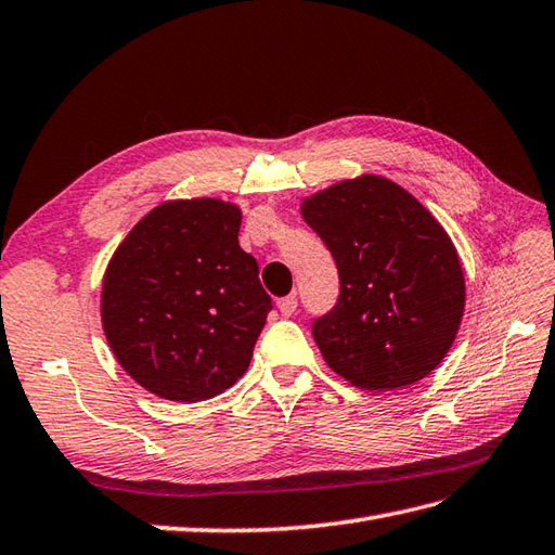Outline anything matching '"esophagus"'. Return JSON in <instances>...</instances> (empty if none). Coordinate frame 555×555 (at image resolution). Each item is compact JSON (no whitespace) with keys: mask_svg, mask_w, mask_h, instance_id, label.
Here are the masks:
<instances>
[{"mask_svg":"<svg viewBox=\"0 0 555 555\" xmlns=\"http://www.w3.org/2000/svg\"><path fill=\"white\" fill-rule=\"evenodd\" d=\"M276 307H279V312H281L283 317H293L295 309H298V298H295V295L291 293V295H286V298H281V300L276 302Z\"/></svg>","mask_w":555,"mask_h":555,"instance_id":"esophagus-1","label":"esophagus"}]
</instances>
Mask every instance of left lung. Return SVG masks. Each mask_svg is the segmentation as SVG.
I'll use <instances>...</instances> for the list:
<instances>
[{
	"label": "left lung",
	"instance_id": "8db88e82",
	"mask_svg": "<svg viewBox=\"0 0 555 555\" xmlns=\"http://www.w3.org/2000/svg\"><path fill=\"white\" fill-rule=\"evenodd\" d=\"M326 243L340 293L314 319L326 364L364 390L414 385L442 362L466 305L452 238L390 179H347L302 203Z\"/></svg>",
	"mask_w": 555,
	"mask_h": 555
}]
</instances>
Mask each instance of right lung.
I'll use <instances>...</instances> for the list:
<instances>
[{"label": "right lung", "mask_w": 555, "mask_h": 555, "mask_svg": "<svg viewBox=\"0 0 555 555\" xmlns=\"http://www.w3.org/2000/svg\"><path fill=\"white\" fill-rule=\"evenodd\" d=\"M236 205L196 198L151 210L103 276L101 321L120 366L172 402H203L246 373L272 298L238 246Z\"/></svg>", "instance_id": "right-lung-1"}]
</instances>
